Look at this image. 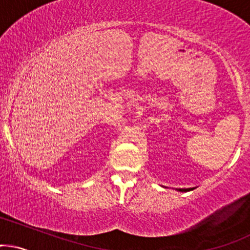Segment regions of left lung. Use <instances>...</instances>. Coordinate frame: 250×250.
Wrapping results in <instances>:
<instances>
[{
    "label": "left lung",
    "mask_w": 250,
    "mask_h": 250,
    "mask_svg": "<svg viewBox=\"0 0 250 250\" xmlns=\"http://www.w3.org/2000/svg\"><path fill=\"white\" fill-rule=\"evenodd\" d=\"M191 190H193V188H179V190H178V191H182V192H188V191H191Z\"/></svg>",
    "instance_id": "1"
}]
</instances>
